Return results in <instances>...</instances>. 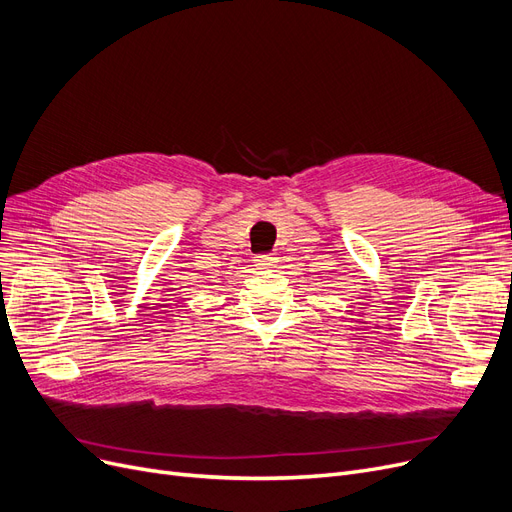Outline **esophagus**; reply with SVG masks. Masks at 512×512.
Wrapping results in <instances>:
<instances>
[{
	"instance_id": "obj_1",
	"label": "esophagus",
	"mask_w": 512,
	"mask_h": 512,
	"mask_svg": "<svg viewBox=\"0 0 512 512\" xmlns=\"http://www.w3.org/2000/svg\"><path fill=\"white\" fill-rule=\"evenodd\" d=\"M277 262H279V258L273 254H262V256L254 258V266H258V269H275Z\"/></svg>"
}]
</instances>
